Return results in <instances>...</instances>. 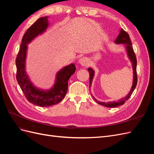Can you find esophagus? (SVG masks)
Segmentation results:
<instances>
[{"mask_svg":"<svg viewBox=\"0 0 154 154\" xmlns=\"http://www.w3.org/2000/svg\"><path fill=\"white\" fill-rule=\"evenodd\" d=\"M79 63H80L82 66H87L88 63V60L86 57L81 58L79 60Z\"/></svg>","mask_w":154,"mask_h":154,"instance_id":"1","label":"esophagus"}]
</instances>
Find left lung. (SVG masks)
<instances>
[{"instance_id":"8db88e82","label":"left lung","mask_w":154,"mask_h":154,"mask_svg":"<svg viewBox=\"0 0 154 154\" xmlns=\"http://www.w3.org/2000/svg\"><path fill=\"white\" fill-rule=\"evenodd\" d=\"M115 44H123L125 46V48L126 50V52H127L128 58L130 60V62L132 63V66L133 69V82H132V86L130 88V90L128 92V94L124 97H122L120 100H118V101H108L105 103V102H100L97 101L94 96H92L93 99H94L97 103L100 105H101L103 106H106V107H110V108H113V107H116L120 105H123L126 101H127L130 97L131 96L132 92H134L135 88L136 87L137 82V72H136V67H137V60L136 55H135L134 51L133 49V48L132 46L131 41H130V37L128 34L127 32H125L123 29H121L119 34L118 36L116 38V39L114 41ZM88 71L89 72L90 74V85L89 87H91L92 80L94 76V71L92 68H88Z\"/></svg>"}]
</instances>
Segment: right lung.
Instances as JSON below:
<instances>
[{
	"instance_id": "right-lung-1",
	"label": "right lung",
	"mask_w": 154,
	"mask_h": 154,
	"mask_svg": "<svg viewBox=\"0 0 154 154\" xmlns=\"http://www.w3.org/2000/svg\"><path fill=\"white\" fill-rule=\"evenodd\" d=\"M48 26V17H44L40 18L29 27L22 39L20 48L16 59L17 80L18 85L30 103L42 107L58 104L63 99L67 92L68 81L76 71L74 63L60 69L56 74L53 86L48 90L36 87L31 82L26 69L27 45L36 37L43 34Z\"/></svg>"
}]
</instances>
